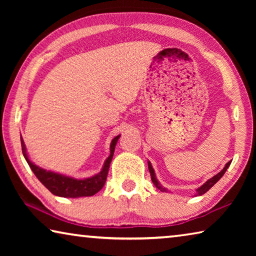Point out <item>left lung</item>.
<instances>
[{
  "label": "left lung",
  "mask_w": 256,
  "mask_h": 256,
  "mask_svg": "<svg viewBox=\"0 0 256 256\" xmlns=\"http://www.w3.org/2000/svg\"><path fill=\"white\" fill-rule=\"evenodd\" d=\"M232 164V162H228L227 164H226V166L224 167V170L220 172H218V174L216 175H214V177H212V178H210V180H208L204 184H203L202 186H200V188H198V190H196V192H198V196H202V194H204L206 192H208V190H209L212 186H214L216 182H218L220 178H222V177L224 176V172H226V170H227V168L229 167V164ZM148 167H149V172H150V176H151V180H152V183L156 185V188H157L158 190H162V192H166V188H162V185L159 184V182H158V180L156 178V175H154V168H152V166H151V164H150V162H148Z\"/></svg>",
  "instance_id": "1"
}]
</instances>
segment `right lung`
I'll use <instances>...</instances> for the list:
<instances>
[{"mask_svg": "<svg viewBox=\"0 0 256 256\" xmlns=\"http://www.w3.org/2000/svg\"><path fill=\"white\" fill-rule=\"evenodd\" d=\"M120 136H115L112 138L110 144V157L106 159L105 164H104L102 170L97 175L89 178L84 180H76L73 177H68L62 174H58L54 172H47L42 168L36 166V164L30 162L27 154V150H26L24 142L21 136V148H22V154L24 159L27 160L29 167L32 168L34 174L36 175L38 180L42 182V184L45 188L54 194V196H62V198H80V196H92L96 194L102 188V186L106 183L108 170H110V164L114 156L115 146L118 144Z\"/></svg>", "mask_w": 256, "mask_h": 256, "instance_id": "right-lung-1", "label": "right lung"}]
</instances>
